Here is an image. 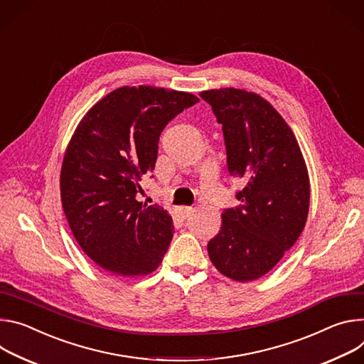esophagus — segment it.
Wrapping results in <instances>:
<instances>
[{"mask_svg":"<svg viewBox=\"0 0 364 364\" xmlns=\"http://www.w3.org/2000/svg\"><path fill=\"white\" fill-rule=\"evenodd\" d=\"M193 210L191 208V207H182L181 210H179V213H181V215L183 217V218H186V217H189L191 215V213H192Z\"/></svg>","mask_w":364,"mask_h":364,"instance_id":"34e87169","label":"esophagus"}]
</instances>
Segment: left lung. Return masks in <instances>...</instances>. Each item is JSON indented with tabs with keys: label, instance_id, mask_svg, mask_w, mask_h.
<instances>
[{
	"label": "left lung",
	"instance_id": "1",
	"mask_svg": "<svg viewBox=\"0 0 364 364\" xmlns=\"http://www.w3.org/2000/svg\"><path fill=\"white\" fill-rule=\"evenodd\" d=\"M223 124L227 166L243 179L238 208L221 214L208 256L224 276L253 282L269 273L296 243L308 218L311 185L298 140L262 95L220 88L199 94Z\"/></svg>",
	"mask_w": 364,
	"mask_h": 364
}]
</instances>
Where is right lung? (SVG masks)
Here are the masks:
<instances>
[{
  "instance_id": "obj_1",
  "label": "right lung",
  "mask_w": 364,
  "mask_h": 364,
  "mask_svg": "<svg viewBox=\"0 0 364 364\" xmlns=\"http://www.w3.org/2000/svg\"><path fill=\"white\" fill-rule=\"evenodd\" d=\"M199 98L151 85L119 87L76 126L60 169V199L70 231L105 273L154 272L173 237L172 217L136 199L154 169L161 130Z\"/></svg>"
}]
</instances>
